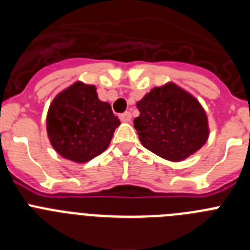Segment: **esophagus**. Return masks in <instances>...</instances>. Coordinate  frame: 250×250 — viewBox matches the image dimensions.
I'll return each mask as SVG.
<instances>
[{"instance_id":"1","label":"esophagus","mask_w":250,"mask_h":250,"mask_svg":"<svg viewBox=\"0 0 250 250\" xmlns=\"http://www.w3.org/2000/svg\"><path fill=\"white\" fill-rule=\"evenodd\" d=\"M120 119H121V121H125V123H127V121L131 120V112L125 111L124 114L120 115Z\"/></svg>"}]
</instances>
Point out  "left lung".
Wrapping results in <instances>:
<instances>
[{"instance_id":"1","label":"left lung","mask_w":250,"mask_h":250,"mask_svg":"<svg viewBox=\"0 0 250 250\" xmlns=\"http://www.w3.org/2000/svg\"><path fill=\"white\" fill-rule=\"evenodd\" d=\"M134 120L141 144L170 161L184 160L200 149L209 135L204 109L174 83L155 87L138 103Z\"/></svg>"}]
</instances>
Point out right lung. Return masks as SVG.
Segmentation results:
<instances>
[{
	"instance_id": "1",
	"label": "right lung",
	"mask_w": 250,
	"mask_h": 250,
	"mask_svg": "<svg viewBox=\"0 0 250 250\" xmlns=\"http://www.w3.org/2000/svg\"><path fill=\"white\" fill-rule=\"evenodd\" d=\"M46 125L60 155L86 163L107 149L120 120L110 104L99 100L95 86L76 83L52 101Z\"/></svg>"
}]
</instances>
